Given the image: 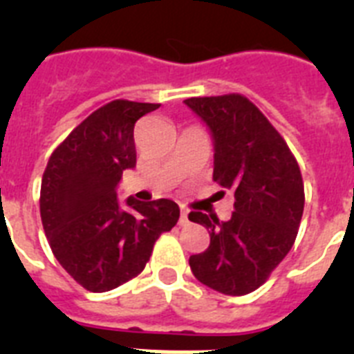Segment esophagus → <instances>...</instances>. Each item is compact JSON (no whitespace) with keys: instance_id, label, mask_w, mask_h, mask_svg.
<instances>
[{"instance_id":"obj_1","label":"esophagus","mask_w":354,"mask_h":354,"mask_svg":"<svg viewBox=\"0 0 354 354\" xmlns=\"http://www.w3.org/2000/svg\"><path fill=\"white\" fill-rule=\"evenodd\" d=\"M179 225H180V227H186V225H189V218H187V211H186V209H180Z\"/></svg>"}]
</instances>
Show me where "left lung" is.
I'll list each match as a JSON object with an SVG mask.
<instances>
[{
  "label": "left lung",
  "instance_id": "obj_1",
  "mask_svg": "<svg viewBox=\"0 0 354 354\" xmlns=\"http://www.w3.org/2000/svg\"><path fill=\"white\" fill-rule=\"evenodd\" d=\"M184 104L211 131L212 179L236 198L228 221L189 212L211 236L189 268L204 286L243 296L259 289L292 248L305 205L301 171L286 140L245 95L192 97Z\"/></svg>",
  "mask_w": 354,
  "mask_h": 354
}]
</instances>
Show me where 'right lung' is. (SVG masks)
I'll use <instances>...</instances> for the list:
<instances>
[{"label":"right lung","instance_id":"add662e5","mask_svg":"<svg viewBox=\"0 0 354 354\" xmlns=\"http://www.w3.org/2000/svg\"><path fill=\"white\" fill-rule=\"evenodd\" d=\"M159 104L117 99L84 118L44 171L40 218L56 261L80 286L106 292L138 277L154 243L179 220L174 200H126L117 187L136 167L134 124Z\"/></svg>","mask_w":354,"mask_h":354}]
</instances>
